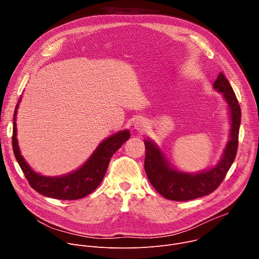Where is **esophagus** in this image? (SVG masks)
I'll use <instances>...</instances> for the list:
<instances>
[{"instance_id": "34e87169", "label": "esophagus", "mask_w": 259, "mask_h": 259, "mask_svg": "<svg viewBox=\"0 0 259 259\" xmlns=\"http://www.w3.org/2000/svg\"><path fill=\"white\" fill-rule=\"evenodd\" d=\"M134 127L138 131H145L147 129V123L143 119H137L134 123Z\"/></svg>"}]
</instances>
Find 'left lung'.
Returning a JSON list of instances; mask_svg holds the SVG:
<instances>
[{
    "label": "left lung",
    "instance_id": "obj_1",
    "mask_svg": "<svg viewBox=\"0 0 259 259\" xmlns=\"http://www.w3.org/2000/svg\"><path fill=\"white\" fill-rule=\"evenodd\" d=\"M213 87L218 92L224 93L232 118L231 139L223 158L215 167L198 174L179 172L169 166L163 154L152 141L144 140V170L146 176L155 190L168 200L189 201L213 193L224 181L236 159L241 124V107L230 82L223 72L218 75Z\"/></svg>",
    "mask_w": 259,
    "mask_h": 259
}]
</instances>
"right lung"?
I'll use <instances>...</instances> for the list:
<instances>
[{
  "instance_id": "right-lung-1",
  "label": "right lung",
  "mask_w": 259,
  "mask_h": 259,
  "mask_svg": "<svg viewBox=\"0 0 259 259\" xmlns=\"http://www.w3.org/2000/svg\"><path fill=\"white\" fill-rule=\"evenodd\" d=\"M16 105L13 118L12 146L15 158L27 179L29 186L39 194L57 200H78L82 199L101 183L107 166L113 155L120 149L125 141L130 138L128 130L121 131L103 140L90 157V159L77 171L59 177L43 176L35 173L23 160L16 139Z\"/></svg>"
}]
</instances>
